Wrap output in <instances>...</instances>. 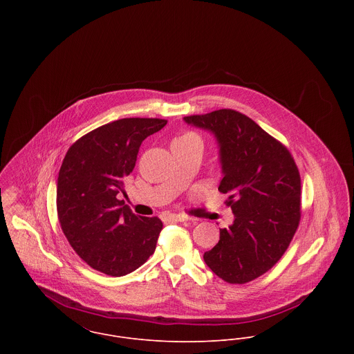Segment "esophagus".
<instances>
[{
    "label": "esophagus",
    "instance_id": "34e87169",
    "mask_svg": "<svg viewBox=\"0 0 354 354\" xmlns=\"http://www.w3.org/2000/svg\"><path fill=\"white\" fill-rule=\"evenodd\" d=\"M160 218H162V221H163V222H167V223H174V222H184V221H187V219H188V218H187V216H184V215H177V214H167V212L162 214V215H160Z\"/></svg>",
    "mask_w": 354,
    "mask_h": 354
}]
</instances>
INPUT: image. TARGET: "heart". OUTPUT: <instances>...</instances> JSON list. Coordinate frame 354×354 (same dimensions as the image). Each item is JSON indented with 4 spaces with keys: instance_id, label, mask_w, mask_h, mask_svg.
Wrapping results in <instances>:
<instances>
[{
    "instance_id": "obj_1",
    "label": "heart",
    "mask_w": 354,
    "mask_h": 354,
    "mask_svg": "<svg viewBox=\"0 0 354 354\" xmlns=\"http://www.w3.org/2000/svg\"><path fill=\"white\" fill-rule=\"evenodd\" d=\"M188 138H196V139H199L196 135H194V133H187V135H184V136H181V138H178V139H188Z\"/></svg>"
}]
</instances>
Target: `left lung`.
Listing matches in <instances>:
<instances>
[{"label":"left lung","instance_id":"left-lung-1","mask_svg":"<svg viewBox=\"0 0 354 354\" xmlns=\"http://www.w3.org/2000/svg\"><path fill=\"white\" fill-rule=\"evenodd\" d=\"M209 132L218 146L233 223L203 259L229 283H245L268 271L288 250L300 222L301 180L288 149L250 117L230 109L184 117Z\"/></svg>","mask_w":354,"mask_h":354}]
</instances>
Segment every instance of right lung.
Instances as JSON below:
<instances>
[{
	"label": "right lung",
	"instance_id": "right-lung-1",
	"mask_svg": "<svg viewBox=\"0 0 354 354\" xmlns=\"http://www.w3.org/2000/svg\"><path fill=\"white\" fill-rule=\"evenodd\" d=\"M159 118H122L80 138L57 178L61 229L90 267L122 277L151 256L162 222L133 214L117 195L135 167L142 142L166 125Z\"/></svg>",
	"mask_w": 354,
	"mask_h": 354
}]
</instances>
